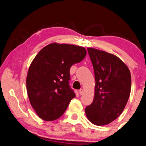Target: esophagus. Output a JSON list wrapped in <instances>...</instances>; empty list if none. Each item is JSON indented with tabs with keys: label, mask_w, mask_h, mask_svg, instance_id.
I'll list each match as a JSON object with an SVG mask.
<instances>
[{
	"label": "esophagus",
	"mask_w": 146,
	"mask_h": 146,
	"mask_svg": "<svg viewBox=\"0 0 146 146\" xmlns=\"http://www.w3.org/2000/svg\"><path fill=\"white\" fill-rule=\"evenodd\" d=\"M79 93L80 95H82L84 94V90H82V89H80V90H79Z\"/></svg>",
	"instance_id": "esophagus-1"
}]
</instances>
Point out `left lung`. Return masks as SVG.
<instances>
[{"label":"left lung","mask_w":146,"mask_h":146,"mask_svg":"<svg viewBox=\"0 0 146 146\" xmlns=\"http://www.w3.org/2000/svg\"><path fill=\"white\" fill-rule=\"evenodd\" d=\"M94 70L96 87L92 103L85 109L93 124L105 125L122 113L129 98L131 75L126 64L113 54L88 48Z\"/></svg>","instance_id":"1"}]
</instances>
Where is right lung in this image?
Segmentation results:
<instances>
[{
  "mask_svg": "<svg viewBox=\"0 0 146 146\" xmlns=\"http://www.w3.org/2000/svg\"><path fill=\"white\" fill-rule=\"evenodd\" d=\"M86 55L84 47L51 43L39 52L29 66L27 92L31 106L44 120L58 119L76 97L70 88V69Z\"/></svg>",
  "mask_w": 146,
  "mask_h": 146,
  "instance_id": "right-lung-1",
  "label": "right lung"
}]
</instances>
